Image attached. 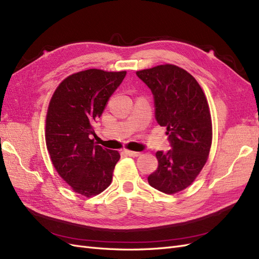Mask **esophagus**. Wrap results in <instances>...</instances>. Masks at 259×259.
<instances>
[{"label": "esophagus", "mask_w": 259, "mask_h": 259, "mask_svg": "<svg viewBox=\"0 0 259 259\" xmlns=\"http://www.w3.org/2000/svg\"><path fill=\"white\" fill-rule=\"evenodd\" d=\"M124 154H127L130 157H138L141 155V153L139 152H133V151H124Z\"/></svg>", "instance_id": "1"}]
</instances>
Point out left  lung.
<instances>
[{"mask_svg":"<svg viewBox=\"0 0 259 259\" xmlns=\"http://www.w3.org/2000/svg\"><path fill=\"white\" fill-rule=\"evenodd\" d=\"M151 89L155 118L171 149L156 153L158 168L147 178L149 185L175 194L195 181L207 160L212 143V121L203 91L191 75L177 65L164 64L137 72Z\"/></svg>","mask_w":259,"mask_h":259,"instance_id":"left-lung-1","label":"left lung"}]
</instances>
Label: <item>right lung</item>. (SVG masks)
Returning a JSON list of instances; mask_svg holds the SVG:
<instances>
[{"mask_svg": "<svg viewBox=\"0 0 259 259\" xmlns=\"http://www.w3.org/2000/svg\"><path fill=\"white\" fill-rule=\"evenodd\" d=\"M127 72L90 69L58 86L46 116V145L57 172L76 193L99 195L112 183L118 152L97 145L93 124Z\"/></svg>", "mask_w": 259, "mask_h": 259, "instance_id": "1", "label": "right lung"}]
</instances>
